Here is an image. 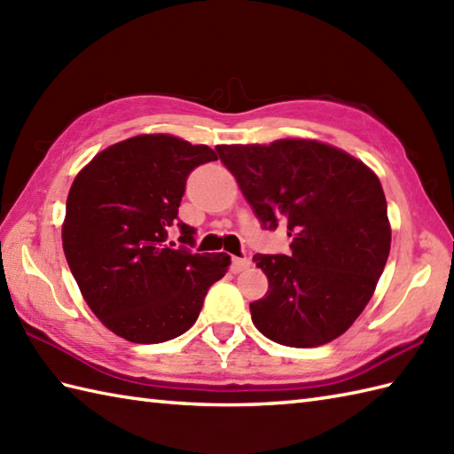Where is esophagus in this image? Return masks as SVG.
<instances>
[{"instance_id": "obj_1", "label": "esophagus", "mask_w": 454, "mask_h": 454, "mask_svg": "<svg viewBox=\"0 0 454 454\" xmlns=\"http://www.w3.org/2000/svg\"><path fill=\"white\" fill-rule=\"evenodd\" d=\"M247 267H249L247 257H234L232 259V273H242Z\"/></svg>"}]
</instances>
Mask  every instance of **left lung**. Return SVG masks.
<instances>
[{"instance_id":"left-lung-1","label":"left lung","mask_w":454,"mask_h":454,"mask_svg":"<svg viewBox=\"0 0 454 454\" xmlns=\"http://www.w3.org/2000/svg\"><path fill=\"white\" fill-rule=\"evenodd\" d=\"M265 230L285 224L288 255L255 254L269 291L249 304L255 327L286 347H317L349 330L390 254L387 197L374 171L317 140L222 144Z\"/></svg>"}]
</instances>
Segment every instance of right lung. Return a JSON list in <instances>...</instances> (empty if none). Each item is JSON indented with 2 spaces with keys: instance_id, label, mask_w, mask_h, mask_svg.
Instances as JSON below:
<instances>
[{
  "instance_id": "right-lung-1",
  "label": "right lung",
  "mask_w": 454,
  "mask_h": 454,
  "mask_svg": "<svg viewBox=\"0 0 454 454\" xmlns=\"http://www.w3.org/2000/svg\"><path fill=\"white\" fill-rule=\"evenodd\" d=\"M218 160L205 144L140 134L99 152L74 179L62 246L85 302L132 343H161L197 322L230 255L191 254L168 242L189 173ZM179 242L195 244L183 222Z\"/></svg>"
}]
</instances>
